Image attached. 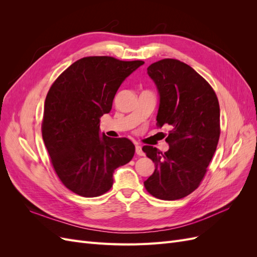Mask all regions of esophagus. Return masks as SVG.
I'll return each instance as SVG.
<instances>
[{"instance_id": "34e87169", "label": "esophagus", "mask_w": 257, "mask_h": 257, "mask_svg": "<svg viewBox=\"0 0 257 257\" xmlns=\"http://www.w3.org/2000/svg\"><path fill=\"white\" fill-rule=\"evenodd\" d=\"M135 149H136V154H137V155H139V157H144L145 153H144V151H143V149H142V147H141V146H139V145H136Z\"/></svg>"}]
</instances>
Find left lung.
<instances>
[{"label":"left lung","mask_w":257,"mask_h":257,"mask_svg":"<svg viewBox=\"0 0 257 257\" xmlns=\"http://www.w3.org/2000/svg\"><path fill=\"white\" fill-rule=\"evenodd\" d=\"M157 85L158 125L168 124V151L144 146L154 173L144 182L152 196L176 200L195 191L207 172L220 138V106L213 89L196 71L175 59L147 68Z\"/></svg>","instance_id":"1"}]
</instances>
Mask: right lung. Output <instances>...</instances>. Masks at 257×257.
<instances>
[{
    "label": "right lung",
    "instance_id": "add662e5",
    "mask_svg": "<svg viewBox=\"0 0 257 257\" xmlns=\"http://www.w3.org/2000/svg\"><path fill=\"white\" fill-rule=\"evenodd\" d=\"M144 61L87 57L53 82L46 96L43 139L54 170L68 190L83 197L109 191L114 170L133 159L127 138L99 133V119L111 110L121 83Z\"/></svg>",
    "mask_w": 257,
    "mask_h": 257
}]
</instances>
